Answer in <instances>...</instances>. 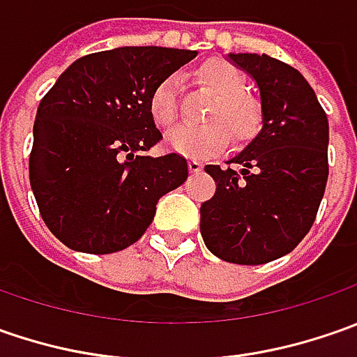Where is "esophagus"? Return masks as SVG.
Instances as JSON below:
<instances>
[{"instance_id":"esophagus-1","label":"esophagus","mask_w":357,"mask_h":357,"mask_svg":"<svg viewBox=\"0 0 357 357\" xmlns=\"http://www.w3.org/2000/svg\"><path fill=\"white\" fill-rule=\"evenodd\" d=\"M188 171L200 172L202 171V162H200V160H195V158H192V160H188Z\"/></svg>"}]
</instances>
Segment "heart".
Returning a JSON list of instances; mask_svg holds the SVG:
<instances>
[{"mask_svg":"<svg viewBox=\"0 0 357 357\" xmlns=\"http://www.w3.org/2000/svg\"><path fill=\"white\" fill-rule=\"evenodd\" d=\"M197 79L214 97L206 111V125H183L167 135V146L185 157H211L227 146L248 144L258 137L264 123L260 101L244 93V79L222 59H211L200 65ZM149 115L158 129H169L178 119V85L176 79H165L149 97Z\"/></svg>","mask_w":357,"mask_h":357,"instance_id":"1","label":"heart"}]
</instances>
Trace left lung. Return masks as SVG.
<instances>
[{"label":"left lung","instance_id":"left-lung-1","mask_svg":"<svg viewBox=\"0 0 357 357\" xmlns=\"http://www.w3.org/2000/svg\"><path fill=\"white\" fill-rule=\"evenodd\" d=\"M252 75L262 130L227 167L206 165L216 192L200 206L206 248L232 264L292 252L316 220L328 183V117L300 71L268 55L230 53Z\"/></svg>","mask_w":357,"mask_h":357}]
</instances>
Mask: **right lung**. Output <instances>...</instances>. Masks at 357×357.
<instances>
[{
    "label": "right lung",
    "instance_id": "1",
    "mask_svg": "<svg viewBox=\"0 0 357 357\" xmlns=\"http://www.w3.org/2000/svg\"><path fill=\"white\" fill-rule=\"evenodd\" d=\"M195 57L169 47L91 53L41 99L29 183L43 222L71 250L111 254L135 244L158 199L186 181L185 157L143 153L162 139L149 115L151 93Z\"/></svg>",
    "mask_w": 357,
    "mask_h": 357
}]
</instances>
